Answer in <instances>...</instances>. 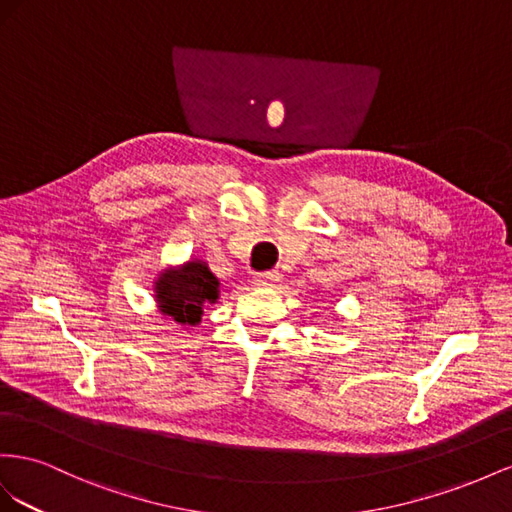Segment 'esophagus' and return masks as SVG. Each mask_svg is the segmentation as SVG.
Returning a JSON list of instances; mask_svg holds the SVG:
<instances>
[{
	"label": "esophagus",
	"instance_id": "34e87169",
	"mask_svg": "<svg viewBox=\"0 0 512 512\" xmlns=\"http://www.w3.org/2000/svg\"><path fill=\"white\" fill-rule=\"evenodd\" d=\"M279 281H281V276L276 274V272H261V274H257L255 279H253V285H257V287H274V285H279Z\"/></svg>",
	"mask_w": 512,
	"mask_h": 512
}]
</instances>
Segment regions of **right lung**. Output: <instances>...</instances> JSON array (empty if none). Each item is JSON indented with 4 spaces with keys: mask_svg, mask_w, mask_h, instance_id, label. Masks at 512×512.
Listing matches in <instances>:
<instances>
[{
    "mask_svg": "<svg viewBox=\"0 0 512 512\" xmlns=\"http://www.w3.org/2000/svg\"><path fill=\"white\" fill-rule=\"evenodd\" d=\"M216 276L206 261H186L178 268H167L154 283V300L158 311L180 326H197L203 309L218 300Z\"/></svg>",
    "mask_w": 512,
    "mask_h": 512,
    "instance_id": "add662e5",
    "label": "right lung"
}]
</instances>
